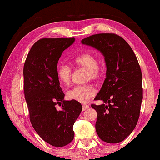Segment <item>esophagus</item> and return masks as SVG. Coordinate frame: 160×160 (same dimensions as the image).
<instances>
[{
  "label": "esophagus",
  "instance_id": "obj_1",
  "mask_svg": "<svg viewBox=\"0 0 160 160\" xmlns=\"http://www.w3.org/2000/svg\"><path fill=\"white\" fill-rule=\"evenodd\" d=\"M89 108V106L88 105H87V104H83L82 105V108H83V111H85V110H87V108Z\"/></svg>",
  "mask_w": 160,
  "mask_h": 160
}]
</instances>
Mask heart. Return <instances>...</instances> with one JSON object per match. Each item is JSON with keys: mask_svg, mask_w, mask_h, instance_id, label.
<instances>
[{"mask_svg": "<svg viewBox=\"0 0 160 160\" xmlns=\"http://www.w3.org/2000/svg\"><path fill=\"white\" fill-rule=\"evenodd\" d=\"M75 63L78 67L87 70L88 72L87 75V80L96 81L101 76V69L98 65V59L94 54L91 53L80 54L75 59ZM57 74L62 84L67 86L71 83L72 69L68 65H60L57 71ZM94 95L95 89L89 84L76 86L67 92V96L69 99L80 102H87Z\"/></svg>", "mask_w": 160, "mask_h": 160, "instance_id": "1", "label": "heart"}]
</instances>
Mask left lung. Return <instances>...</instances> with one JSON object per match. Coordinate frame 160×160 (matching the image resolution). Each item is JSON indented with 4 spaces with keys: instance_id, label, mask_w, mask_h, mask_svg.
<instances>
[{
    "instance_id": "8db88e82",
    "label": "left lung",
    "mask_w": 160,
    "mask_h": 160,
    "mask_svg": "<svg viewBox=\"0 0 160 160\" xmlns=\"http://www.w3.org/2000/svg\"><path fill=\"white\" fill-rule=\"evenodd\" d=\"M103 54L106 78L95 100L104 103L92 108L97 111L95 129L102 141H124L138 121L143 100L142 73L138 61L128 42L114 33H98L82 40Z\"/></svg>"
}]
</instances>
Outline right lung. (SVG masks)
I'll use <instances>...</instances> for the list:
<instances>
[{"label":"right lung","instance_id":"1","mask_svg":"<svg viewBox=\"0 0 160 160\" xmlns=\"http://www.w3.org/2000/svg\"><path fill=\"white\" fill-rule=\"evenodd\" d=\"M74 38H41L32 45L24 65V92L32 128L43 141L55 147L73 140V124L82 110L76 100H64L57 74L62 52ZM61 106L60 110L56 105Z\"/></svg>","mask_w":160,"mask_h":160}]
</instances>
